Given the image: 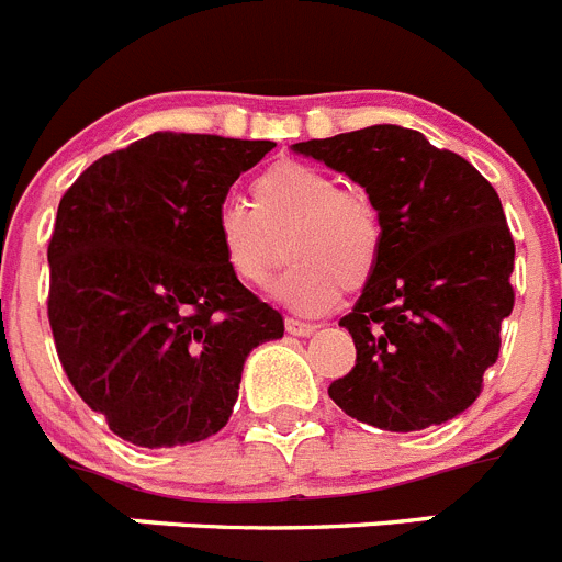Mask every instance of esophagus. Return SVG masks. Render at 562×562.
<instances>
[{"label": "esophagus", "mask_w": 562, "mask_h": 562, "mask_svg": "<svg viewBox=\"0 0 562 562\" xmlns=\"http://www.w3.org/2000/svg\"><path fill=\"white\" fill-rule=\"evenodd\" d=\"M286 335H295V337H310L315 335L317 326L315 324H304V321H295V317H286V324H284Z\"/></svg>", "instance_id": "obj_1"}]
</instances>
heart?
I'll return each instance as SVG.
<instances>
[{"mask_svg": "<svg viewBox=\"0 0 562 562\" xmlns=\"http://www.w3.org/2000/svg\"><path fill=\"white\" fill-rule=\"evenodd\" d=\"M213 241L236 281L261 286L278 265V241L290 261L270 295L301 315H324L340 292L374 278L382 258V220L369 196L342 191L329 171L306 162H276L252 182V207L222 202Z\"/></svg>", "mask_w": 562, "mask_h": 562, "instance_id": "heart-1", "label": "heart"}]
</instances>
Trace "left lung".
I'll list each match as a JSON object with an SVG mask.
<instances>
[{
	"label": "left lung",
	"mask_w": 562,
	"mask_h": 562,
	"mask_svg": "<svg viewBox=\"0 0 562 562\" xmlns=\"http://www.w3.org/2000/svg\"><path fill=\"white\" fill-rule=\"evenodd\" d=\"M292 151L346 173L382 220L380 267L340 321L357 362L329 396L351 419L394 434L464 414L515 304V241L495 188L464 157L391 123Z\"/></svg>",
	"instance_id": "obj_1"
}]
</instances>
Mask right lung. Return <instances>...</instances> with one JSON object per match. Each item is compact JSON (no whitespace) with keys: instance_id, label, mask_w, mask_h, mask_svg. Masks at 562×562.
<instances>
[{"instance_id":"add662e5","label":"right lung","mask_w":562,"mask_h":562,"mask_svg":"<svg viewBox=\"0 0 562 562\" xmlns=\"http://www.w3.org/2000/svg\"><path fill=\"white\" fill-rule=\"evenodd\" d=\"M276 143L154 132L95 160L58 202L49 326L109 430L137 448L220 434L245 360L284 321L227 272L213 213Z\"/></svg>"}]
</instances>
